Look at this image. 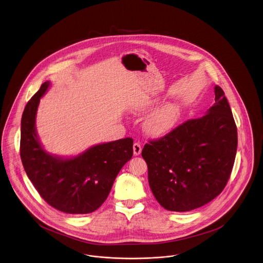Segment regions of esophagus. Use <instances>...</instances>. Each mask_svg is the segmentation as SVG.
<instances>
[{
  "instance_id": "34e87169",
  "label": "esophagus",
  "mask_w": 263,
  "mask_h": 263,
  "mask_svg": "<svg viewBox=\"0 0 263 263\" xmlns=\"http://www.w3.org/2000/svg\"><path fill=\"white\" fill-rule=\"evenodd\" d=\"M133 151H134V156H139L141 154V152H142L141 145L139 143H135L133 145Z\"/></svg>"
}]
</instances>
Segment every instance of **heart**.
<instances>
[{"instance_id": "obj_1", "label": "heart", "mask_w": 263, "mask_h": 263, "mask_svg": "<svg viewBox=\"0 0 263 263\" xmlns=\"http://www.w3.org/2000/svg\"><path fill=\"white\" fill-rule=\"evenodd\" d=\"M158 104V98L145 97L140 99L133 106V111L141 114L147 111ZM181 116V108L175 103H167L152 111L144 122V129L148 135L165 136L174 128Z\"/></svg>"}]
</instances>
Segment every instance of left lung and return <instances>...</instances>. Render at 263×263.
Listing matches in <instances>:
<instances>
[{"label":"left lung","instance_id":"1","mask_svg":"<svg viewBox=\"0 0 263 263\" xmlns=\"http://www.w3.org/2000/svg\"><path fill=\"white\" fill-rule=\"evenodd\" d=\"M215 104L142 151L148 184L158 203L170 211H190L215 199L234 165L238 134L229 103L219 86Z\"/></svg>","mask_w":263,"mask_h":263}]
</instances>
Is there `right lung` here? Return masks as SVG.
Wrapping results in <instances>:
<instances>
[{
    "label": "right lung",
    "mask_w": 263,
    "mask_h": 263,
    "mask_svg": "<svg viewBox=\"0 0 263 263\" xmlns=\"http://www.w3.org/2000/svg\"><path fill=\"white\" fill-rule=\"evenodd\" d=\"M51 86L43 83L21 117V158L24 170L40 196L55 210L86 214L106 200L117 174L133 156V139L98 144L75 157L48 153L36 130L40 100Z\"/></svg>",
    "instance_id": "add662e5"
}]
</instances>
